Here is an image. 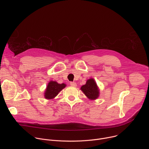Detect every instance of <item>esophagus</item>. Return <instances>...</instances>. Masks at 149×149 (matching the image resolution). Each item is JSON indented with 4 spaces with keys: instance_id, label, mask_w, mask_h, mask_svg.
<instances>
[{
    "instance_id": "1",
    "label": "esophagus",
    "mask_w": 149,
    "mask_h": 149,
    "mask_svg": "<svg viewBox=\"0 0 149 149\" xmlns=\"http://www.w3.org/2000/svg\"><path fill=\"white\" fill-rule=\"evenodd\" d=\"M70 85H71V86L72 87H75L77 86L76 82H70Z\"/></svg>"
}]
</instances>
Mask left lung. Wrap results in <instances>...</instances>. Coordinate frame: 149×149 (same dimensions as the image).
<instances>
[{"mask_svg": "<svg viewBox=\"0 0 149 149\" xmlns=\"http://www.w3.org/2000/svg\"><path fill=\"white\" fill-rule=\"evenodd\" d=\"M81 90L90 100H94L99 97V89L93 78L88 79L86 84L81 87Z\"/></svg>", "mask_w": 149, "mask_h": 149, "instance_id": "left-lung-1", "label": "left lung"}]
</instances>
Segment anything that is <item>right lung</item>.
Segmentation results:
<instances>
[{
	"label": "right lung",
	"mask_w": 149,
	"mask_h": 149,
	"mask_svg": "<svg viewBox=\"0 0 149 149\" xmlns=\"http://www.w3.org/2000/svg\"><path fill=\"white\" fill-rule=\"evenodd\" d=\"M66 87L65 84H58L56 81H51L48 84V86L44 93V97L46 99L51 100L54 98L58 93Z\"/></svg>",
	"instance_id": "obj_1"
}]
</instances>
